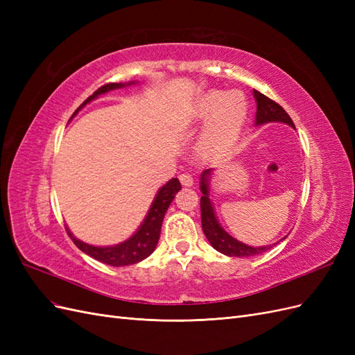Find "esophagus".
<instances>
[{
    "mask_svg": "<svg viewBox=\"0 0 355 355\" xmlns=\"http://www.w3.org/2000/svg\"><path fill=\"white\" fill-rule=\"evenodd\" d=\"M179 180L180 184L184 187H192L194 185V178H192L189 173H180L179 175Z\"/></svg>",
    "mask_w": 355,
    "mask_h": 355,
    "instance_id": "34e87169",
    "label": "esophagus"
}]
</instances>
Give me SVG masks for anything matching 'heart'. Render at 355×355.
Wrapping results in <instances>:
<instances>
[{
    "mask_svg": "<svg viewBox=\"0 0 355 355\" xmlns=\"http://www.w3.org/2000/svg\"><path fill=\"white\" fill-rule=\"evenodd\" d=\"M245 96L241 92L209 90L198 96L192 105V120H207L198 139L202 155L219 158L227 155L237 145L247 120Z\"/></svg>",
    "mask_w": 355,
    "mask_h": 355,
    "instance_id": "heart-1",
    "label": "heart"
}]
</instances>
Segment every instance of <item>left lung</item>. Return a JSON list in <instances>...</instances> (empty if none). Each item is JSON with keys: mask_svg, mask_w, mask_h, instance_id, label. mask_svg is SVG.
I'll return each mask as SVG.
<instances>
[{"mask_svg": "<svg viewBox=\"0 0 355 355\" xmlns=\"http://www.w3.org/2000/svg\"><path fill=\"white\" fill-rule=\"evenodd\" d=\"M253 96L256 101V123L254 125H262L266 123H284L290 127L295 128V124L292 118L282 108L280 105L266 98L265 94L259 93L257 90H253ZM213 175V168H206L201 173L200 179V189L202 192L201 200H200V207H201V225H202V232L206 235V239L211 244L213 249L218 252L227 254L230 257H247V256H256L271 249L274 245H261V247H253L249 244H244L234 239L227 231L222 228L219 223L216 213L213 209V202L210 200V180ZM287 237V235H286ZM283 237L280 241L286 240ZM277 244V243H275Z\"/></svg>", "mask_w": 355, "mask_h": 355, "instance_id": "1", "label": "left lung"}]
</instances>
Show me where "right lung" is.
Returning <instances> with one entry per match:
<instances>
[{
  "instance_id": "right-lung-1",
  "label": "right lung",
  "mask_w": 355,
  "mask_h": 355,
  "mask_svg": "<svg viewBox=\"0 0 355 355\" xmlns=\"http://www.w3.org/2000/svg\"><path fill=\"white\" fill-rule=\"evenodd\" d=\"M136 83L137 81L110 83V84L102 85L101 89L96 90L92 96H89V98L78 106L77 111L72 114L71 118L77 115L85 105L90 103L94 99H98L101 94H105V93H108L111 90H116V89H124V87H127V85H133ZM180 189H182V187H180V182L178 180V178L170 179L167 184L161 187L155 194V198L151 202V207H149L144 222L139 225L137 231L132 235V237H128L127 240H124L121 243L114 244V245H103V247L92 245V244H87V243L78 240L67 227L68 235L72 239L73 244L77 245L81 252L94 257L96 261H99L102 263L111 265V266H127V265H133V263L141 262V261L146 259V257L155 250V247L159 240L161 225H163L164 214L170 206V202L173 201L175 196Z\"/></svg>"
}]
</instances>
